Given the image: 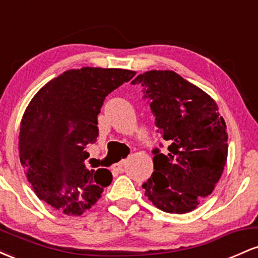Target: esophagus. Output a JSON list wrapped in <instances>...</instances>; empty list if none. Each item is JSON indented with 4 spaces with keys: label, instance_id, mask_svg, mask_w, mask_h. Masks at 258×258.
<instances>
[{
    "label": "esophagus",
    "instance_id": "obj_1",
    "mask_svg": "<svg viewBox=\"0 0 258 258\" xmlns=\"http://www.w3.org/2000/svg\"><path fill=\"white\" fill-rule=\"evenodd\" d=\"M126 161H127V160H121L120 162L115 164L114 166H112V171H117V172L122 171L123 170V166H125V165H126Z\"/></svg>",
    "mask_w": 258,
    "mask_h": 258
}]
</instances>
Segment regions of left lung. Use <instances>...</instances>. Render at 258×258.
Returning <instances> with one entry per match:
<instances>
[{
    "label": "left lung",
    "instance_id": "obj_1",
    "mask_svg": "<svg viewBox=\"0 0 258 258\" xmlns=\"http://www.w3.org/2000/svg\"><path fill=\"white\" fill-rule=\"evenodd\" d=\"M143 86L155 126L170 143L153 150L154 172L146 195L168 214H186L214 191L228 155V133L209 94L171 70H150L131 82Z\"/></svg>",
    "mask_w": 258,
    "mask_h": 258
}]
</instances>
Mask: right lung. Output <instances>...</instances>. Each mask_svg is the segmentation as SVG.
I'll return each instance as SVG.
<instances>
[{
	"label": "right lung",
	"mask_w": 258,
	"mask_h": 258,
	"mask_svg": "<svg viewBox=\"0 0 258 258\" xmlns=\"http://www.w3.org/2000/svg\"><path fill=\"white\" fill-rule=\"evenodd\" d=\"M136 72L81 68L51 80L23 115L19 156L38 199L68 216L91 209L112 180L106 168L88 170L85 150L98 137V114L110 92Z\"/></svg>",
	"instance_id": "1"
}]
</instances>
